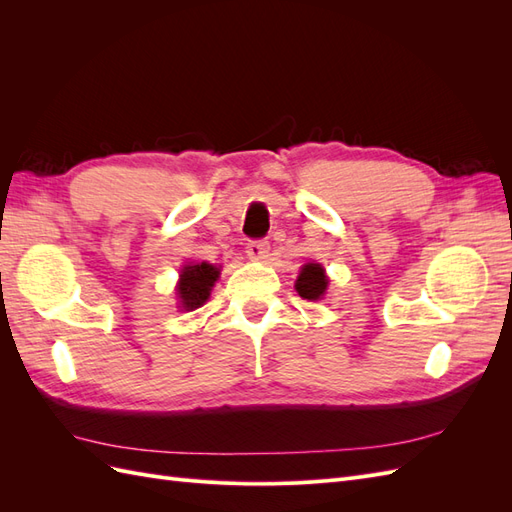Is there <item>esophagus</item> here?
<instances>
[{"instance_id": "obj_1", "label": "esophagus", "mask_w": 512, "mask_h": 512, "mask_svg": "<svg viewBox=\"0 0 512 512\" xmlns=\"http://www.w3.org/2000/svg\"><path fill=\"white\" fill-rule=\"evenodd\" d=\"M245 252H247V256H250L252 260H262V258L269 254V241H262V239L247 241Z\"/></svg>"}]
</instances>
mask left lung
Wrapping results in <instances>:
<instances>
[{"label": "left lung", "instance_id": "8db88e82", "mask_svg": "<svg viewBox=\"0 0 512 512\" xmlns=\"http://www.w3.org/2000/svg\"><path fill=\"white\" fill-rule=\"evenodd\" d=\"M327 275H324V269L316 262H309V265L303 267L299 280H297V292L307 301H316L320 299L324 290H327Z\"/></svg>", "mask_w": 512, "mask_h": 512}]
</instances>
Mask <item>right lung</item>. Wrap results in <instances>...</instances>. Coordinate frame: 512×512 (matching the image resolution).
Instances as JSON below:
<instances>
[{"instance_id":"obj_1","label":"right lung","mask_w":512,"mask_h":512,"mask_svg":"<svg viewBox=\"0 0 512 512\" xmlns=\"http://www.w3.org/2000/svg\"><path fill=\"white\" fill-rule=\"evenodd\" d=\"M220 271L209 262H198V265H185L181 271V280L177 286V294L183 309H196L209 299V292L218 280Z\"/></svg>"}]
</instances>
